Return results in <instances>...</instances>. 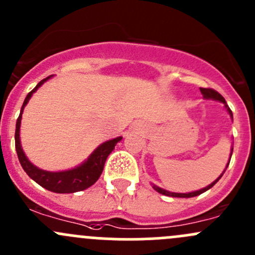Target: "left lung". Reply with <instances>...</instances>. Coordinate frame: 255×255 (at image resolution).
<instances>
[{
  "instance_id": "8db88e82",
  "label": "left lung",
  "mask_w": 255,
  "mask_h": 255,
  "mask_svg": "<svg viewBox=\"0 0 255 255\" xmlns=\"http://www.w3.org/2000/svg\"><path fill=\"white\" fill-rule=\"evenodd\" d=\"M200 91H201V94L204 95V97H205V99H212V100H217V101H220V102H223V104H226V100L223 99V96H222V95H221L220 92H217V91H216V90H213V89H208V87H207V89H206V87H200ZM226 107H227V110H228V112H230L231 117L233 118L232 111H231V110H230V107H228L227 105H226ZM232 150H233V148H232ZM231 156H232V151H231ZM230 161H231V159H230ZM228 164H230V163H228ZM228 164H227V166H228ZM222 175H223V174H222ZM222 175H221L220 177H218L217 180H215V181H213L212 184H211V185H208V186L204 187V189L199 190V191L189 192V194H176V192H169V191H166V190H163V189H160V187H158V186H153V187H154V189L156 190V191H158V192H160V194H163V195H166V196H173V197H194V196H197V195L202 194V192L207 191L208 189H211V187H212L213 185H215L216 182H217L218 180H220L221 177H222Z\"/></svg>"
}]
</instances>
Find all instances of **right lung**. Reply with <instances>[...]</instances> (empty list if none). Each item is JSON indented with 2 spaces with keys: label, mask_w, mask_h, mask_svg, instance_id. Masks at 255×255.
Returning <instances> with one entry per match:
<instances>
[{
  "label": "right lung",
  "mask_w": 255,
  "mask_h": 255,
  "mask_svg": "<svg viewBox=\"0 0 255 255\" xmlns=\"http://www.w3.org/2000/svg\"><path fill=\"white\" fill-rule=\"evenodd\" d=\"M51 76V75H50ZM50 76L43 79L29 94L25 97L24 102L22 105V109H20L19 117L17 118L16 123V133H14V140H16V150L18 155V160H19L20 165H22L23 170L28 174V176L30 179L34 180L37 184H39L40 186H43L44 189L49 190V191L56 192V194H70V192H76L81 191V190L87 189L91 185H94L95 182L99 180V177L101 176L102 170H104L105 161H106L107 156L110 155V153L115 149L116 144L122 139V137L115 138V139L109 140V142L102 143L94 153L90 155V158L85 161L82 165L78 166L75 169H71V170L66 171H59V173H51V171H45L42 169H38L37 166L33 165L29 160L27 159V156L24 155L22 150V146H20V140H19V127H20V118H22V112L24 109L25 105L29 101L30 96L34 94L38 90V87L42 86L48 79H50Z\"/></svg>",
  "instance_id": "right-lung-1"
}]
</instances>
